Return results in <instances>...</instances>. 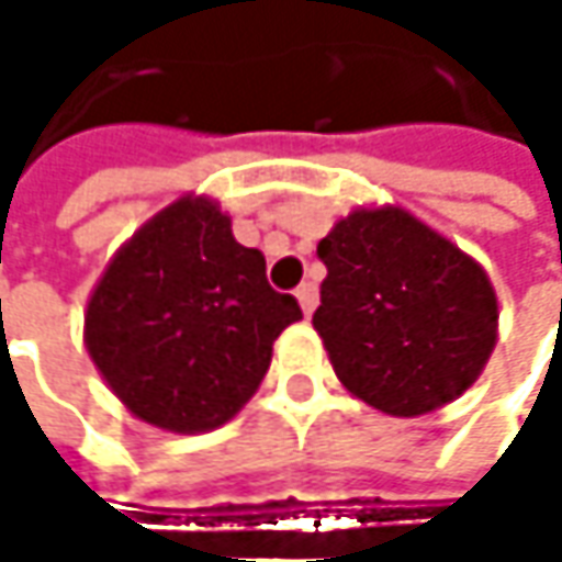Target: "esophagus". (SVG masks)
Listing matches in <instances>:
<instances>
[{
    "label": "esophagus",
    "mask_w": 562,
    "mask_h": 562,
    "mask_svg": "<svg viewBox=\"0 0 562 562\" xmlns=\"http://www.w3.org/2000/svg\"><path fill=\"white\" fill-rule=\"evenodd\" d=\"M295 299H299L302 312H305V315H312V312H315V305H318V285H315V282H302V285L295 289Z\"/></svg>",
    "instance_id": "1"
}]
</instances>
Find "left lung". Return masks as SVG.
I'll use <instances>...</instances> for the list:
<instances>
[{
    "label": "left lung",
    "mask_w": 562,
    "mask_h": 562,
    "mask_svg": "<svg viewBox=\"0 0 562 562\" xmlns=\"http://www.w3.org/2000/svg\"><path fill=\"white\" fill-rule=\"evenodd\" d=\"M312 315L347 392L395 418L428 415L480 380L498 337L485 270L398 205L357 209L318 244Z\"/></svg>",
    "instance_id": "8db88e82"
}]
</instances>
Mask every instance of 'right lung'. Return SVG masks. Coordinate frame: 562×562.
<instances>
[{
	"mask_svg": "<svg viewBox=\"0 0 562 562\" xmlns=\"http://www.w3.org/2000/svg\"><path fill=\"white\" fill-rule=\"evenodd\" d=\"M302 308L205 195H182L112 257L86 305V350L134 418L177 434L231 422Z\"/></svg>",
	"mask_w": 562,
	"mask_h": 562,
	"instance_id": "right-lung-1",
	"label": "right lung"
}]
</instances>
